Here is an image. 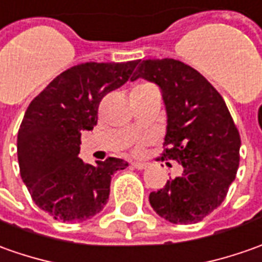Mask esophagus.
Returning a JSON list of instances; mask_svg holds the SVG:
<instances>
[{
    "label": "esophagus",
    "mask_w": 262,
    "mask_h": 262,
    "mask_svg": "<svg viewBox=\"0 0 262 262\" xmlns=\"http://www.w3.org/2000/svg\"><path fill=\"white\" fill-rule=\"evenodd\" d=\"M147 163H141V161H134L133 163V167L134 168H138V170H144V168H147Z\"/></svg>",
    "instance_id": "1"
}]
</instances>
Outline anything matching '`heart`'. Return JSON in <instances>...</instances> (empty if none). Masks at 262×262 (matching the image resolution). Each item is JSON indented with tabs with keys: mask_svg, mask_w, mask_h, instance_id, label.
Instances as JSON below:
<instances>
[{
	"mask_svg": "<svg viewBox=\"0 0 262 262\" xmlns=\"http://www.w3.org/2000/svg\"><path fill=\"white\" fill-rule=\"evenodd\" d=\"M148 88H151L150 85H145V83H141V85L135 86L134 91H143V89H148Z\"/></svg>",
	"mask_w": 262,
	"mask_h": 262,
	"instance_id": "heart-1",
	"label": "heart"
}]
</instances>
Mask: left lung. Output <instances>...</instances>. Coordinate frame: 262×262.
Returning <instances> with one entry per match:
<instances>
[{"label":"left lung","instance_id":"obj_1","mask_svg":"<svg viewBox=\"0 0 262 262\" xmlns=\"http://www.w3.org/2000/svg\"><path fill=\"white\" fill-rule=\"evenodd\" d=\"M159 86L167 111L161 160L183 174L150 193L157 215L171 224H196L224 202L239 166L241 138L224 98L206 78L174 59L143 60L131 80Z\"/></svg>","mask_w":262,"mask_h":262}]
</instances>
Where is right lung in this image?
I'll return each mask as SVG.
<instances>
[{
    "instance_id": "right-lung-1",
    "label": "right lung",
    "mask_w": 262,
    "mask_h": 262,
    "mask_svg": "<svg viewBox=\"0 0 262 262\" xmlns=\"http://www.w3.org/2000/svg\"><path fill=\"white\" fill-rule=\"evenodd\" d=\"M138 63L76 64L54 78L26 111L17 138L21 179L34 203L56 221L83 222L99 213L112 174L128 166L115 157L92 166L78 154L82 133L98 122L102 98L124 85Z\"/></svg>"
}]
</instances>
